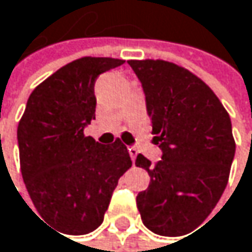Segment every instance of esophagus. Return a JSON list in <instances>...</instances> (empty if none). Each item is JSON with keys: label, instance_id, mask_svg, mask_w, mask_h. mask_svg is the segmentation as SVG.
Listing matches in <instances>:
<instances>
[{"label": "esophagus", "instance_id": "esophagus-1", "mask_svg": "<svg viewBox=\"0 0 252 252\" xmlns=\"http://www.w3.org/2000/svg\"><path fill=\"white\" fill-rule=\"evenodd\" d=\"M129 154H130V158H132V161L135 163V158H136V154H138V151H136V148H133V147H130V148H129Z\"/></svg>", "mask_w": 252, "mask_h": 252}]
</instances>
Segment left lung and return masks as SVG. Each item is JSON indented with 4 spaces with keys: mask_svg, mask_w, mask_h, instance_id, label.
<instances>
[{
    "mask_svg": "<svg viewBox=\"0 0 252 252\" xmlns=\"http://www.w3.org/2000/svg\"><path fill=\"white\" fill-rule=\"evenodd\" d=\"M142 83L154 144L161 160L139 154L150 175L136 205L142 223L161 236H182L213 211L235 156L232 123L216 94L185 67L164 60H129Z\"/></svg>",
    "mask_w": 252,
    "mask_h": 252,
    "instance_id": "8db88e82",
    "label": "left lung"
}]
</instances>
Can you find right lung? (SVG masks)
Returning <instances> with one entry per match:
<instances>
[{
    "mask_svg": "<svg viewBox=\"0 0 252 252\" xmlns=\"http://www.w3.org/2000/svg\"><path fill=\"white\" fill-rule=\"evenodd\" d=\"M125 60L83 57L65 64L31 94L19 122L20 170L42 221L85 235L104 220L120 176L132 166L126 145H101L83 129L95 119L96 77Z\"/></svg>",
    "mask_w": 252,
    "mask_h": 252,
    "instance_id": "add662e5",
    "label": "right lung"
}]
</instances>
